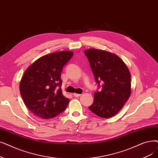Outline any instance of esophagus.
Here are the masks:
<instances>
[{
    "label": "esophagus",
    "instance_id": "obj_1",
    "mask_svg": "<svg viewBox=\"0 0 158 158\" xmlns=\"http://www.w3.org/2000/svg\"><path fill=\"white\" fill-rule=\"evenodd\" d=\"M73 95L74 96V97H76V98H79V96H81V94H75V93H74L73 94Z\"/></svg>",
    "mask_w": 158,
    "mask_h": 158
}]
</instances>
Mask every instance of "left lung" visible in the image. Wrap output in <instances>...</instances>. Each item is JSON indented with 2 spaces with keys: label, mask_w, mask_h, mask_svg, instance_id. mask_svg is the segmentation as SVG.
I'll list each match as a JSON object with an SVG mask.
<instances>
[{
  "label": "left lung",
  "mask_w": 158,
  "mask_h": 158,
  "mask_svg": "<svg viewBox=\"0 0 158 158\" xmlns=\"http://www.w3.org/2000/svg\"><path fill=\"white\" fill-rule=\"evenodd\" d=\"M84 53L99 89L94 93V102L88 108L101 118L112 117L119 112L130 95V72L115 54L94 48Z\"/></svg>",
  "instance_id": "obj_1"
}]
</instances>
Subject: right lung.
<instances>
[{
  "instance_id": "1",
  "label": "right lung",
  "mask_w": 158,
  "mask_h": 158,
  "mask_svg": "<svg viewBox=\"0 0 158 158\" xmlns=\"http://www.w3.org/2000/svg\"><path fill=\"white\" fill-rule=\"evenodd\" d=\"M73 55L70 51L46 55L25 71L20 83V95L26 106L37 117L54 118L68 105L69 99L62 94L60 76Z\"/></svg>"
}]
</instances>
